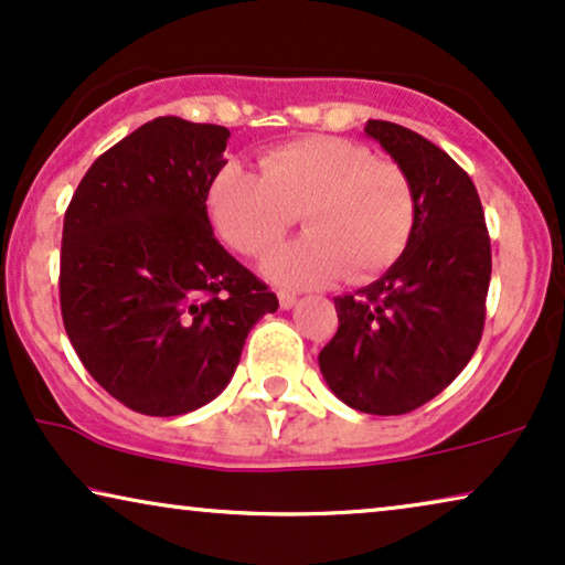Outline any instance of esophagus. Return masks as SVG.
<instances>
[{"mask_svg":"<svg viewBox=\"0 0 565 565\" xmlns=\"http://www.w3.org/2000/svg\"><path fill=\"white\" fill-rule=\"evenodd\" d=\"M277 300H280V308H285V311H288V308L296 306L298 296H296V292H290V290H280V292H277Z\"/></svg>","mask_w":565,"mask_h":565,"instance_id":"esophagus-1","label":"esophagus"}]
</instances>
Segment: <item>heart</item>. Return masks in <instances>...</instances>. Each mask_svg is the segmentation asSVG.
<instances>
[{
    "mask_svg": "<svg viewBox=\"0 0 565 565\" xmlns=\"http://www.w3.org/2000/svg\"><path fill=\"white\" fill-rule=\"evenodd\" d=\"M218 234L246 257L280 244L298 213L308 234L265 259L280 285L350 282L383 275L404 254L416 221L408 174L367 146L337 136H306L259 157V174L226 164L207 190Z\"/></svg>",
    "mask_w": 565,
    "mask_h": 565,
    "instance_id": "b5f03b06",
    "label": "heart"
}]
</instances>
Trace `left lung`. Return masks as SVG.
<instances>
[{
    "mask_svg": "<svg viewBox=\"0 0 565 565\" xmlns=\"http://www.w3.org/2000/svg\"><path fill=\"white\" fill-rule=\"evenodd\" d=\"M365 134L412 180L416 221L381 280L334 298L339 329L319 367L347 406L396 416L443 393L473 358L491 242L473 180L439 146L388 120H367Z\"/></svg>",
    "mask_w": 565,
    "mask_h": 565,
    "instance_id": "1",
    "label": "left lung"
}]
</instances>
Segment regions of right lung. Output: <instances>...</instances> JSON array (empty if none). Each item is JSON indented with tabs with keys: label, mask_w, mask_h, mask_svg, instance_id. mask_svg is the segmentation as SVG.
I'll use <instances>...</instances> for the list:
<instances>
[{
	"label": "right lung",
	"mask_w": 565,
	"mask_h": 565,
	"mask_svg": "<svg viewBox=\"0 0 565 565\" xmlns=\"http://www.w3.org/2000/svg\"><path fill=\"white\" fill-rule=\"evenodd\" d=\"M228 128L149 120L82 177L64 215L61 316L87 373L122 406L180 416L226 388L277 296L213 236L207 190Z\"/></svg>",
	"instance_id": "right-lung-1"
}]
</instances>
